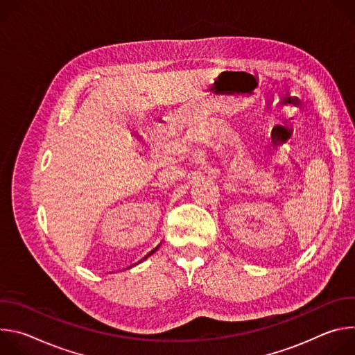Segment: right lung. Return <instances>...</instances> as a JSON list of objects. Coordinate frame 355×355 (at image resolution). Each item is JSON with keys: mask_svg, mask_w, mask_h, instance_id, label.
Here are the masks:
<instances>
[{"mask_svg": "<svg viewBox=\"0 0 355 355\" xmlns=\"http://www.w3.org/2000/svg\"><path fill=\"white\" fill-rule=\"evenodd\" d=\"M156 250H157V248H155V250H153V251H150V252H148V256H150V254H153V252H155V251H156ZM146 257H147V256H146ZM146 257H144V259H146ZM144 259H143V260H144ZM130 267H132V266H130Z\"/></svg>", "mask_w": 355, "mask_h": 355, "instance_id": "add662e5", "label": "right lung"}]
</instances>
